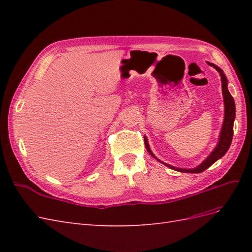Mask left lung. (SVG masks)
<instances>
[{
    "instance_id": "left-lung-1",
    "label": "left lung",
    "mask_w": 252,
    "mask_h": 252,
    "mask_svg": "<svg viewBox=\"0 0 252 252\" xmlns=\"http://www.w3.org/2000/svg\"><path fill=\"white\" fill-rule=\"evenodd\" d=\"M210 66H212L213 68H216V70L220 73V81H222V91H223V97H224V104H225V118H224V123H223V127H222V131H220V140L218 143V146L216 147V149L213 150L210 156L205 159V161L200 165L197 166L196 168L193 169H182V168H177V167H173L170 166L168 164H165L163 162L159 161L158 159L154 154H152L150 148H149V145L147 142V139L145 138L144 142H145V146L147 148V151L149 154L154 157L156 159H158V162L163 163L164 165L168 166L169 168L173 169V170H178L181 172H188V173H199V172H203L204 170H206L207 168L217 162L219 158H222L227 150L229 149L230 147V144L232 142V136H233V122H234V118H235V104H234V100L232 95L230 94L229 90L227 88V79L225 77V74L223 72V70L219 68L218 66H216L215 64H210L208 63Z\"/></svg>"
}]
</instances>
